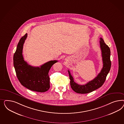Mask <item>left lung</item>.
<instances>
[{
  "label": "left lung",
  "instance_id": "1",
  "mask_svg": "<svg viewBox=\"0 0 124 124\" xmlns=\"http://www.w3.org/2000/svg\"><path fill=\"white\" fill-rule=\"evenodd\" d=\"M100 47L101 50L102 57L103 66L101 70L97 76L93 80L85 85H79L74 80L70 72L68 70V73L70 80V84L72 90L79 94H87L91 92L100 88L105 82L106 76L109 73L111 67V61L110 59V50L108 46L106 45L102 38L100 40Z\"/></svg>",
  "mask_w": 124,
  "mask_h": 124
}]
</instances>
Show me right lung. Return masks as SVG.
<instances>
[{"instance_id": "right-lung-1", "label": "right lung", "mask_w": 124, "mask_h": 124, "mask_svg": "<svg viewBox=\"0 0 124 124\" xmlns=\"http://www.w3.org/2000/svg\"><path fill=\"white\" fill-rule=\"evenodd\" d=\"M27 37L21 38L14 54L13 60L17 77L23 86L31 90L45 92L50 88L49 70L57 60H51L40 67L32 66L25 61L22 54L23 45Z\"/></svg>"}]
</instances>
